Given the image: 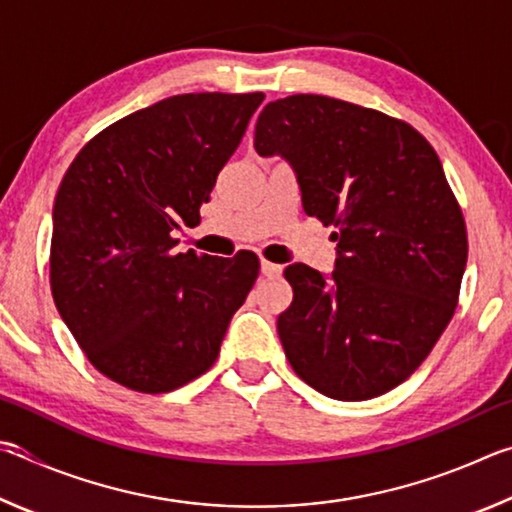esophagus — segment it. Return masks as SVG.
<instances>
[{"label":"esophagus","mask_w":512,"mask_h":512,"mask_svg":"<svg viewBox=\"0 0 512 512\" xmlns=\"http://www.w3.org/2000/svg\"><path fill=\"white\" fill-rule=\"evenodd\" d=\"M259 271H262L264 277H277L282 273V266L271 264V262H266V259H262V264H259Z\"/></svg>","instance_id":"34e87169"}]
</instances>
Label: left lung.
<instances>
[{
    "mask_svg": "<svg viewBox=\"0 0 512 512\" xmlns=\"http://www.w3.org/2000/svg\"><path fill=\"white\" fill-rule=\"evenodd\" d=\"M255 151L289 164L302 210L339 241L332 273L284 271L291 368L332 400L388 393L445 332L465 273V221L436 151L400 119L320 94L266 103Z\"/></svg>",
    "mask_w": 512,
    "mask_h": 512,
    "instance_id": "8db88e82",
    "label": "left lung"
}]
</instances>
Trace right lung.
<instances>
[{"label": "right lung", "mask_w": 512, "mask_h": 512, "mask_svg": "<svg viewBox=\"0 0 512 512\" xmlns=\"http://www.w3.org/2000/svg\"><path fill=\"white\" fill-rule=\"evenodd\" d=\"M262 92L178 94L108 126L69 164L54 203L51 293L108 379L169 393L210 370L259 273L255 255L176 253Z\"/></svg>", "instance_id": "add662e5"}]
</instances>
